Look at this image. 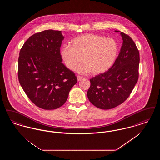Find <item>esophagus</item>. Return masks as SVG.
Masks as SVG:
<instances>
[{"mask_svg":"<svg viewBox=\"0 0 160 160\" xmlns=\"http://www.w3.org/2000/svg\"><path fill=\"white\" fill-rule=\"evenodd\" d=\"M77 80H78V81H80V80L83 78V77H82L79 76H77Z\"/></svg>","mask_w":160,"mask_h":160,"instance_id":"34e87169","label":"esophagus"}]
</instances>
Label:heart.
I'll return each instance as SVG.
<instances>
[{"label":"heart","mask_w":160,"mask_h":160,"mask_svg":"<svg viewBox=\"0 0 160 160\" xmlns=\"http://www.w3.org/2000/svg\"><path fill=\"white\" fill-rule=\"evenodd\" d=\"M72 46L65 45L61 48V58L66 67L74 70L82 61L77 71L80 74H103L110 68L118 53V45L112 38L86 33L72 41Z\"/></svg>","instance_id":"b5f03b06"}]
</instances>
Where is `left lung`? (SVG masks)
<instances>
[{
    "instance_id": "left-lung-1",
    "label": "left lung",
    "mask_w": 160,
    "mask_h": 160,
    "mask_svg": "<svg viewBox=\"0 0 160 160\" xmlns=\"http://www.w3.org/2000/svg\"><path fill=\"white\" fill-rule=\"evenodd\" d=\"M120 34L123 43L113 65L90 80L88 98L100 109H111L121 104L128 98L138 81L139 52L128 35L122 32Z\"/></svg>"
}]
</instances>
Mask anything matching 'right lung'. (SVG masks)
I'll list each match as a JSON object with an SVG mask.
<instances>
[{
    "label": "right lung",
    "instance_id": "1",
    "mask_svg": "<svg viewBox=\"0 0 160 160\" xmlns=\"http://www.w3.org/2000/svg\"><path fill=\"white\" fill-rule=\"evenodd\" d=\"M62 32L46 30L32 35L20 50L19 82L31 101L45 110L65 104L77 82L75 74L62 63Z\"/></svg>",
    "mask_w": 160,
    "mask_h": 160
}]
</instances>
